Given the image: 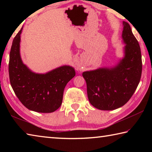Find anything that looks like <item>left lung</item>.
Returning a JSON list of instances; mask_svg holds the SVG:
<instances>
[{
  "mask_svg": "<svg viewBox=\"0 0 152 152\" xmlns=\"http://www.w3.org/2000/svg\"><path fill=\"white\" fill-rule=\"evenodd\" d=\"M122 37L126 44L125 57L114 68H99L82 73L91 104L98 109L110 110L129 101L140 83L142 60L140 44L129 24L123 23Z\"/></svg>",
  "mask_w": 152,
  "mask_h": 152,
  "instance_id": "1",
  "label": "left lung"
}]
</instances>
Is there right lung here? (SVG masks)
Returning a JSON list of instances; mask_svg holds the SVG:
<instances>
[{
  "mask_svg": "<svg viewBox=\"0 0 152 152\" xmlns=\"http://www.w3.org/2000/svg\"><path fill=\"white\" fill-rule=\"evenodd\" d=\"M20 29L12 41L10 51L9 73L11 85L20 102L38 113H52L61 106L68 82L75 76L69 66H61L45 74L32 72L20 56Z\"/></svg>",
  "mask_w": 152,
  "mask_h": 152,
  "instance_id": "1",
  "label": "right lung"
}]
</instances>
